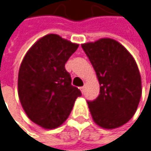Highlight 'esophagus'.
<instances>
[{"label":"esophagus","instance_id":"1","mask_svg":"<svg viewBox=\"0 0 151 151\" xmlns=\"http://www.w3.org/2000/svg\"><path fill=\"white\" fill-rule=\"evenodd\" d=\"M81 91L82 93H84V91H85V86H83V87H81Z\"/></svg>","mask_w":151,"mask_h":151}]
</instances>
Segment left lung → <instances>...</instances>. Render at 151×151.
Returning <instances> with one entry per match:
<instances>
[{
    "label": "left lung",
    "mask_w": 151,
    "mask_h": 151,
    "mask_svg": "<svg viewBox=\"0 0 151 151\" xmlns=\"http://www.w3.org/2000/svg\"><path fill=\"white\" fill-rule=\"evenodd\" d=\"M98 77L100 91L88 101L94 122L114 129L134 115L142 96V79L132 55L119 42L101 38L81 45Z\"/></svg>",
    "instance_id": "obj_1"
}]
</instances>
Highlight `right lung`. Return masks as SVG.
I'll return each instance as SVG.
<instances>
[{
  "label": "right lung",
  "mask_w": 151,
  "mask_h": 151,
  "mask_svg": "<svg viewBox=\"0 0 151 151\" xmlns=\"http://www.w3.org/2000/svg\"><path fill=\"white\" fill-rule=\"evenodd\" d=\"M78 47V44L49 34L32 45L22 60L18 79L19 101L27 117L42 128L63 124L81 96L65 70Z\"/></svg>",
  "instance_id": "right-lung-1"
}]
</instances>
